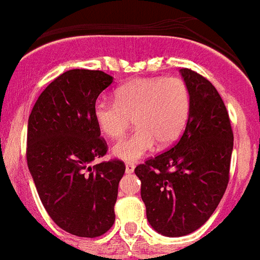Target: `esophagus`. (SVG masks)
I'll return each instance as SVG.
<instances>
[{"label": "esophagus", "mask_w": 260, "mask_h": 260, "mask_svg": "<svg viewBox=\"0 0 260 260\" xmlns=\"http://www.w3.org/2000/svg\"><path fill=\"white\" fill-rule=\"evenodd\" d=\"M134 169H136V165H134V164L132 162L126 164V173H133Z\"/></svg>", "instance_id": "34e87169"}]
</instances>
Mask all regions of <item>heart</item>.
<instances>
[{
    "mask_svg": "<svg viewBox=\"0 0 260 260\" xmlns=\"http://www.w3.org/2000/svg\"><path fill=\"white\" fill-rule=\"evenodd\" d=\"M190 113V91L178 78L136 79L115 91V102H95L94 119L109 138L117 140L130 120L136 132L113 146V154L123 161H137L155 143L168 147L180 138Z\"/></svg>",
    "mask_w": 260,
    "mask_h": 260,
    "instance_id": "obj_1",
    "label": "heart"
}]
</instances>
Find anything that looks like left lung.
I'll use <instances>...</instances> for the list:
<instances>
[{
  "instance_id": "left-lung-1",
  "label": "left lung",
  "mask_w": 260,
  "mask_h": 260,
  "mask_svg": "<svg viewBox=\"0 0 260 260\" xmlns=\"http://www.w3.org/2000/svg\"><path fill=\"white\" fill-rule=\"evenodd\" d=\"M180 72L190 91L185 132L172 149L134 170L147 221L169 238L192 234L212 216L227 189L234 149L231 122L217 90L192 70Z\"/></svg>"
}]
</instances>
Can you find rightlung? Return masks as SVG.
<instances>
[{
    "instance_id": "right-lung-1",
    "label": "right lung",
    "mask_w": 260,
    "mask_h": 260,
    "mask_svg": "<svg viewBox=\"0 0 260 260\" xmlns=\"http://www.w3.org/2000/svg\"><path fill=\"white\" fill-rule=\"evenodd\" d=\"M113 82L103 71L70 70L41 92L28 119L26 161L41 203L61 230L80 238L103 235L115 221L124 164L91 166L107 151L92 110Z\"/></svg>"
}]
</instances>
